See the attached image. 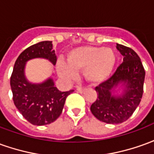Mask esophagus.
I'll list each match as a JSON object with an SVG mask.
<instances>
[{"instance_id": "34e87169", "label": "esophagus", "mask_w": 154, "mask_h": 154, "mask_svg": "<svg viewBox=\"0 0 154 154\" xmlns=\"http://www.w3.org/2000/svg\"><path fill=\"white\" fill-rule=\"evenodd\" d=\"M84 90H85V88H81V87H78V88H77V91L78 92H80V93H82Z\"/></svg>"}]
</instances>
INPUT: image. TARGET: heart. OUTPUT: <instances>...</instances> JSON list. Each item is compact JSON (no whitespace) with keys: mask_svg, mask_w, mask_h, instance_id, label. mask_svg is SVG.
Instances as JSON below:
<instances>
[{"mask_svg":"<svg viewBox=\"0 0 154 154\" xmlns=\"http://www.w3.org/2000/svg\"><path fill=\"white\" fill-rule=\"evenodd\" d=\"M67 64H58L59 73L67 79H73L77 71L83 70L85 79L97 84L107 79L113 69L116 54L112 49L103 47L85 46L73 49L67 54Z\"/></svg>","mask_w":154,"mask_h":154,"instance_id":"obj_1","label":"heart"}]
</instances>
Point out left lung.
<instances>
[{
    "label": "left lung",
    "mask_w": 154,
    "mask_h": 154,
    "mask_svg": "<svg viewBox=\"0 0 154 154\" xmlns=\"http://www.w3.org/2000/svg\"><path fill=\"white\" fill-rule=\"evenodd\" d=\"M117 49L123 56V62L118 66L112 76L96 87L97 98L91 105L92 113L98 120L109 124L127 121L136 110L143 97L145 70L138 55L121 44ZM125 87L124 93L114 96V88Z\"/></svg>",
    "instance_id": "8db88e82"
}]
</instances>
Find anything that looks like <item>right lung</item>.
Returning a JSON list of instances; mask_svg holds the SVG:
<instances>
[{
  "instance_id": "obj_1",
  "label": "right lung",
  "mask_w": 154,
  "mask_h": 154,
  "mask_svg": "<svg viewBox=\"0 0 154 154\" xmlns=\"http://www.w3.org/2000/svg\"><path fill=\"white\" fill-rule=\"evenodd\" d=\"M36 57L48 59L55 65L57 56L49 41L34 44L21 52L14 65L11 76V88L15 106L22 116L33 125H47L61 115L67 96L73 92H61L51 78L43 83L32 84L26 79L25 64Z\"/></svg>"
}]
</instances>
